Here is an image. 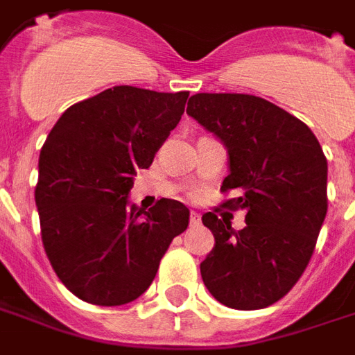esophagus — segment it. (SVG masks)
<instances>
[{
  "instance_id": "34e87169",
  "label": "esophagus",
  "mask_w": 355,
  "mask_h": 355,
  "mask_svg": "<svg viewBox=\"0 0 355 355\" xmlns=\"http://www.w3.org/2000/svg\"><path fill=\"white\" fill-rule=\"evenodd\" d=\"M189 223L191 226H198L200 225V215L196 211H191V217H189Z\"/></svg>"
}]
</instances>
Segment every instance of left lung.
<instances>
[{
	"label": "left lung",
	"instance_id": "8db88e82",
	"mask_svg": "<svg viewBox=\"0 0 355 355\" xmlns=\"http://www.w3.org/2000/svg\"><path fill=\"white\" fill-rule=\"evenodd\" d=\"M187 114L228 153L225 206L247 211L243 230L215 213L202 223L215 245L200 263L209 294L226 307L257 311L288 294L313 257L327 213V161L307 125L266 98L196 93Z\"/></svg>",
	"mask_w": 355,
	"mask_h": 355
}]
</instances>
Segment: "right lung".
I'll list each match as a JSON object with an SVG mask.
<instances>
[{"label": "right lung", "mask_w": 355, "mask_h": 355, "mask_svg": "<svg viewBox=\"0 0 355 355\" xmlns=\"http://www.w3.org/2000/svg\"><path fill=\"white\" fill-rule=\"evenodd\" d=\"M189 92L116 86L67 108L39 157L35 204L42 245L82 301L116 307L149 288L189 209L161 198L144 211L129 194L180 123Z\"/></svg>", "instance_id": "add662e5"}]
</instances>
